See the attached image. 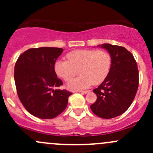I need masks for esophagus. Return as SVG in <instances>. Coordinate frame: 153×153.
Masks as SVG:
<instances>
[{"mask_svg": "<svg viewBox=\"0 0 153 153\" xmlns=\"http://www.w3.org/2000/svg\"><path fill=\"white\" fill-rule=\"evenodd\" d=\"M90 92V90H85V91H82V93L83 94H86V93H88V92Z\"/></svg>", "mask_w": 153, "mask_h": 153, "instance_id": "1", "label": "esophagus"}]
</instances>
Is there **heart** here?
<instances>
[{"mask_svg": "<svg viewBox=\"0 0 153 153\" xmlns=\"http://www.w3.org/2000/svg\"><path fill=\"white\" fill-rule=\"evenodd\" d=\"M67 61H58L54 69L58 76L65 81H69L77 75L78 78L67 84L71 90H81L89 87L92 84L98 85L102 83L110 70L112 59L109 53L104 50L78 49L69 52Z\"/></svg>", "mask_w": 153, "mask_h": 153, "instance_id": "1", "label": "heart"}]
</instances>
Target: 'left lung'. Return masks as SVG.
<instances>
[{"label":"left lung","mask_w":153,"mask_h":153,"mask_svg":"<svg viewBox=\"0 0 153 153\" xmlns=\"http://www.w3.org/2000/svg\"><path fill=\"white\" fill-rule=\"evenodd\" d=\"M112 59L110 70L106 79L93 89L97 100L90 106L94 114L102 118L121 115L130 106L138 87L137 63L130 52L120 46L103 44Z\"/></svg>","instance_id":"1"}]
</instances>
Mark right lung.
<instances>
[{"instance_id":"obj_1","label":"right lung","mask_w":153,"mask_h":153,"mask_svg":"<svg viewBox=\"0 0 153 153\" xmlns=\"http://www.w3.org/2000/svg\"><path fill=\"white\" fill-rule=\"evenodd\" d=\"M64 49L32 48L21 54L15 65V82L18 98L30 114L42 119L58 116L67 107L72 92L59 89L54 65Z\"/></svg>"}]
</instances>
